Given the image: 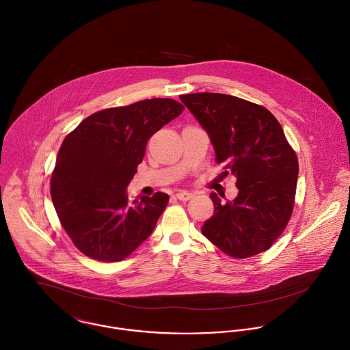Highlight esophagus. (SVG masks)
I'll use <instances>...</instances> for the list:
<instances>
[{
	"label": "esophagus",
	"mask_w": 350,
	"mask_h": 350,
	"mask_svg": "<svg viewBox=\"0 0 350 350\" xmlns=\"http://www.w3.org/2000/svg\"><path fill=\"white\" fill-rule=\"evenodd\" d=\"M193 197H194V194L189 193V191H179V193H176V198L180 200V201H189Z\"/></svg>",
	"instance_id": "34e87169"
}]
</instances>
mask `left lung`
<instances>
[{
	"label": "left lung",
	"instance_id": "1",
	"mask_svg": "<svg viewBox=\"0 0 350 350\" xmlns=\"http://www.w3.org/2000/svg\"><path fill=\"white\" fill-rule=\"evenodd\" d=\"M180 100L208 133L216 161L236 176L239 190L226 204L211 194L215 213L201 231L233 258L266 251L291 219L299 175L281 124L265 107L232 95L201 92Z\"/></svg>",
	"mask_w": 350,
	"mask_h": 350
}]
</instances>
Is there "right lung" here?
Masks as SVG:
<instances>
[{"mask_svg": "<svg viewBox=\"0 0 350 350\" xmlns=\"http://www.w3.org/2000/svg\"><path fill=\"white\" fill-rule=\"evenodd\" d=\"M172 99H148L85 118L64 139L51 176V200L64 230L87 256L118 262L150 236L170 196L135 198L126 189L148 139L180 116Z\"/></svg>", "mask_w": 350, "mask_h": 350, "instance_id": "add662e5", "label": "right lung"}]
</instances>
